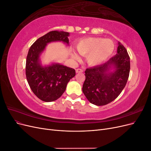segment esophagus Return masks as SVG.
Returning a JSON list of instances; mask_svg holds the SVG:
<instances>
[{
  "label": "esophagus",
  "instance_id": "34e87169",
  "mask_svg": "<svg viewBox=\"0 0 151 151\" xmlns=\"http://www.w3.org/2000/svg\"><path fill=\"white\" fill-rule=\"evenodd\" d=\"M83 72V69H81V68H77L76 69V72L77 73H81V72Z\"/></svg>",
  "mask_w": 151,
  "mask_h": 151
}]
</instances>
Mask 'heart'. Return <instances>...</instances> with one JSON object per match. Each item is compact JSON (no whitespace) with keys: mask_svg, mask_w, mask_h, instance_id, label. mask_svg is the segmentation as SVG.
<instances>
[{"mask_svg":"<svg viewBox=\"0 0 151 151\" xmlns=\"http://www.w3.org/2000/svg\"><path fill=\"white\" fill-rule=\"evenodd\" d=\"M76 48L82 55L86 56L88 64L96 65L110 57L115 50L113 41L102 38H88L81 40ZM74 60H79V57L76 53H72Z\"/></svg>","mask_w":151,"mask_h":151,"instance_id":"obj_1","label":"heart"}]
</instances>
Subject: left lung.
I'll list each match as a JSON object with an SVG mask.
<instances>
[{
    "instance_id": "8db88e82",
    "label": "left lung",
    "mask_w": 151,
    "mask_h": 151,
    "mask_svg": "<svg viewBox=\"0 0 151 151\" xmlns=\"http://www.w3.org/2000/svg\"><path fill=\"white\" fill-rule=\"evenodd\" d=\"M111 66L113 72H109ZM130 57L125 47L118 42L117 53L102 65L86 68L83 92L88 101L103 106L115 100L124 89L129 77Z\"/></svg>"
}]
</instances>
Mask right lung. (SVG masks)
I'll return each mask as SVG.
<instances>
[{
  "mask_svg": "<svg viewBox=\"0 0 151 151\" xmlns=\"http://www.w3.org/2000/svg\"><path fill=\"white\" fill-rule=\"evenodd\" d=\"M69 33L64 31H52L39 38L31 45L26 62V76L33 93L45 102L55 101L65 91L69 81L76 76L72 68L59 64L42 67L39 57L47 43L62 41L68 44Z\"/></svg>",
  "mask_w": 151,
  "mask_h": 151,
  "instance_id": "obj_1",
  "label": "right lung"
}]
</instances>
